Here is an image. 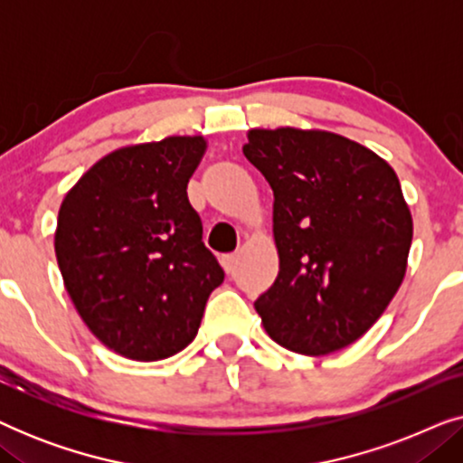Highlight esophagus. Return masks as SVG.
Wrapping results in <instances>:
<instances>
[{
	"instance_id": "obj_1",
	"label": "esophagus",
	"mask_w": 463,
	"mask_h": 463,
	"mask_svg": "<svg viewBox=\"0 0 463 463\" xmlns=\"http://www.w3.org/2000/svg\"><path fill=\"white\" fill-rule=\"evenodd\" d=\"M236 263H238V252H230V255L223 257V268L227 274H232V271L236 269Z\"/></svg>"
}]
</instances>
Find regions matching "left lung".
Instances as JSON below:
<instances>
[{
  "label": "left lung",
  "mask_w": 463,
  "mask_h": 463,
  "mask_svg": "<svg viewBox=\"0 0 463 463\" xmlns=\"http://www.w3.org/2000/svg\"><path fill=\"white\" fill-rule=\"evenodd\" d=\"M242 151L274 192L280 271L255 301L265 331L306 356L354 344L407 271L413 219L396 173L325 130L255 128Z\"/></svg>",
  "instance_id": "8db88e82"
}]
</instances>
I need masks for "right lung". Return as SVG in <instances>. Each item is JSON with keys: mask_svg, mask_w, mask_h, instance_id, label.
<instances>
[{"mask_svg": "<svg viewBox=\"0 0 463 463\" xmlns=\"http://www.w3.org/2000/svg\"><path fill=\"white\" fill-rule=\"evenodd\" d=\"M204 149L202 137L122 147L61 204L54 250L67 293L94 337L124 358L151 363L187 347L225 278L187 198Z\"/></svg>", "mask_w": 463, "mask_h": 463, "instance_id": "right-lung-1", "label": "right lung"}]
</instances>
